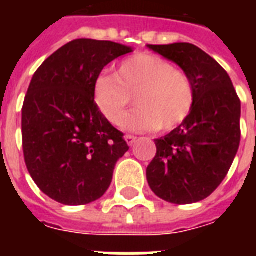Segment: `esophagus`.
<instances>
[{
  "instance_id": "34e87169",
  "label": "esophagus",
  "mask_w": 256,
  "mask_h": 256,
  "mask_svg": "<svg viewBox=\"0 0 256 256\" xmlns=\"http://www.w3.org/2000/svg\"><path fill=\"white\" fill-rule=\"evenodd\" d=\"M124 140H126V142H128V146H132V144H136V136H124Z\"/></svg>"
}]
</instances>
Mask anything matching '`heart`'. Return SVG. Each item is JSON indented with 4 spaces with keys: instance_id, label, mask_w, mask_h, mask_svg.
I'll list each match as a JSON object with an SVG mask.
<instances>
[{
    "instance_id": "heart-1",
    "label": "heart",
    "mask_w": 256,
    "mask_h": 256,
    "mask_svg": "<svg viewBox=\"0 0 256 256\" xmlns=\"http://www.w3.org/2000/svg\"><path fill=\"white\" fill-rule=\"evenodd\" d=\"M136 96L138 108L122 118ZM100 114L128 132L171 130L187 120L195 104L190 77L164 58L138 54L118 66L116 76H100L94 85Z\"/></svg>"
}]
</instances>
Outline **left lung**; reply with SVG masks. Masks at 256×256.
I'll return each mask as SVG.
<instances>
[{
    "label": "left lung",
    "mask_w": 256,
    "mask_h": 256,
    "mask_svg": "<svg viewBox=\"0 0 256 256\" xmlns=\"http://www.w3.org/2000/svg\"><path fill=\"white\" fill-rule=\"evenodd\" d=\"M148 48L174 62L195 90L192 112L170 134L156 140L146 168L152 192L168 203L207 198L226 178L240 142V100L228 74L214 58L187 42Z\"/></svg>",
    "instance_id": "obj_1"
}]
</instances>
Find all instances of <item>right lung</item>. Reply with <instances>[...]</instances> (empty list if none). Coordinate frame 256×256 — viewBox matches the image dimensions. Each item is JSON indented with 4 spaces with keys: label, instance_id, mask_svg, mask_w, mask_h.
Returning a JSON list of instances; mask_svg holds the SVG:
<instances>
[{
    "label": "right lung",
    "instance_id": "obj_1",
    "mask_svg": "<svg viewBox=\"0 0 256 256\" xmlns=\"http://www.w3.org/2000/svg\"><path fill=\"white\" fill-rule=\"evenodd\" d=\"M132 52L112 41L74 40L34 73L22 108V148L29 174L49 198L81 206L110 186L128 146L96 108L94 85L104 66Z\"/></svg>",
    "mask_w": 256,
    "mask_h": 256
}]
</instances>
